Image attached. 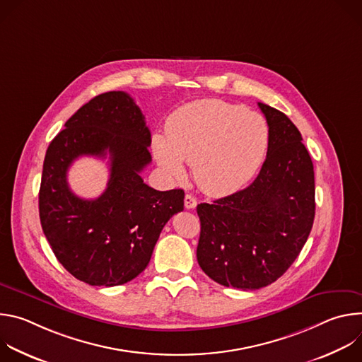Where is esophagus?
<instances>
[{"mask_svg": "<svg viewBox=\"0 0 362 362\" xmlns=\"http://www.w3.org/2000/svg\"><path fill=\"white\" fill-rule=\"evenodd\" d=\"M196 204H197V202H196L194 196H192V194L185 196V208L186 209H194Z\"/></svg>", "mask_w": 362, "mask_h": 362, "instance_id": "obj_1", "label": "esophagus"}]
</instances>
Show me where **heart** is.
<instances>
[{
    "label": "heart",
    "instance_id": "heart-1",
    "mask_svg": "<svg viewBox=\"0 0 362 362\" xmlns=\"http://www.w3.org/2000/svg\"><path fill=\"white\" fill-rule=\"evenodd\" d=\"M269 144V127L255 112L204 98L177 109L166 123V137L156 134L154 158L173 177L192 165L197 186L211 194L243 187L259 170Z\"/></svg>",
    "mask_w": 362,
    "mask_h": 362
}]
</instances>
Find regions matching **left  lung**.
Masks as SVG:
<instances>
[{"mask_svg":"<svg viewBox=\"0 0 362 362\" xmlns=\"http://www.w3.org/2000/svg\"><path fill=\"white\" fill-rule=\"evenodd\" d=\"M269 127L267 159L245 189L197 204V262L223 286L259 289L281 278L302 250L315 218L311 156L282 112L257 103Z\"/></svg>","mask_w":362,"mask_h":362,"instance_id":"1","label":"left lung"}]
</instances>
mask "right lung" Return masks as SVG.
I'll use <instances>...</instances> for the list:
<instances>
[{"label": "right lung", "mask_w": 362, "mask_h": 362, "mask_svg": "<svg viewBox=\"0 0 362 362\" xmlns=\"http://www.w3.org/2000/svg\"><path fill=\"white\" fill-rule=\"evenodd\" d=\"M51 140L42 165L38 209L42 232L59 262L93 286L134 279L168 221L183 211L185 192H159L140 172L151 162L150 130L124 91L91 98ZM111 156V179L97 199H81L68 187L66 170L80 156Z\"/></svg>", "instance_id": "obj_1"}]
</instances>
